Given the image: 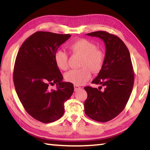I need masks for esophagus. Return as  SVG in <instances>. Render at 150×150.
I'll return each instance as SVG.
<instances>
[{
  "instance_id": "esophagus-1",
  "label": "esophagus",
  "mask_w": 150,
  "mask_h": 150,
  "mask_svg": "<svg viewBox=\"0 0 150 150\" xmlns=\"http://www.w3.org/2000/svg\"><path fill=\"white\" fill-rule=\"evenodd\" d=\"M81 87H79V86H78L77 85H74V89L75 91L79 90V89H81Z\"/></svg>"
}]
</instances>
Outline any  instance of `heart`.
Instances as JSON below:
<instances>
[{
    "instance_id": "b5f03b06",
    "label": "heart",
    "mask_w": 150,
    "mask_h": 150,
    "mask_svg": "<svg viewBox=\"0 0 150 150\" xmlns=\"http://www.w3.org/2000/svg\"><path fill=\"white\" fill-rule=\"evenodd\" d=\"M69 50L73 54L82 57L81 66L83 67L66 73L65 79L67 82L77 85H83L91 77L90 69L94 73H98L102 69L105 55L102 51L96 49L93 42L86 39L78 40L69 45ZM54 61L59 69H67L68 56L64 51L57 50L55 53Z\"/></svg>"
}]
</instances>
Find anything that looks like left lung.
<instances>
[{
	"instance_id": "obj_1",
	"label": "left lung",
	"mask_w": 150,
	"mask_h": 150,
	"mask_svg": "<svg viewBox=\"0 0 150 150\" xmlns=\"http://www.w3.org/2000/svg\"><path fill=\"white\" fill-rule=\"evenodd\" d=\"M87 35L102 40L106 53L102 69L92 81L101 87H85L87 93L85 112L94 120L106 122L117 116L128 103L134 85L133 67L129 50L118 36L105 31Z\"/></svg>"
}]
</instances>
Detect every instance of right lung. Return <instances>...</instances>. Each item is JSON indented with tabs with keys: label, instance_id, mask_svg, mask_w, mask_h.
<instances>
[{
	"label": "right lung",
	"instance_id": "add662e5",
	"mask_svg": "<svg viewBox=\"0 0 150 150\" xmlns=\"http://www.w3.org/2000/svg\"><path fill=\"white\" fill-rule=\"evenodd\" d=\"M71 37L37 32L25 41L18 52L13 79L17 95L25 110L35 120L53 122L64 114V103L72 95V83L63 82L54 61L55 53ZM57 84L55 90L49 86Z\"/></svg>",
	"mask_w": 150,
	"mask_h": 150
}]
</instances>
